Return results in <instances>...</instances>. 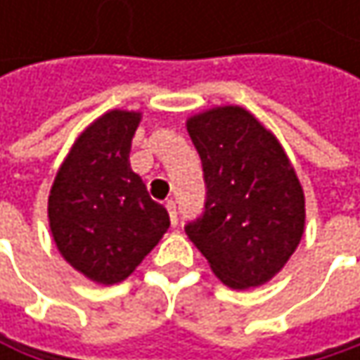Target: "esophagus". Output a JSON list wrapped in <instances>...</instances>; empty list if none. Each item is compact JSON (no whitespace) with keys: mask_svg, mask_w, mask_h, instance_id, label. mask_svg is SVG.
Instances as JSON below:
<instances>
[{"mask_svg":"<svg viewBox=\"0 0 360 360\" xmlns=\"http://www.w3.org/2000/svg\"><path fill=\"white\" fill-rule=\"evenodd\" d=\"M167 210H169L171 223H173V225H177V223H179V219H177V204H175L173 200H169V202H167Z\"/></svg>","mask_w":360,"mask_h":360,"instance_id":"obj_1","label":"esophagus"}]
</instances>
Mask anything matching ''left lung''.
Here are the masks:
<instances>
[{"mask_svg": "<svg viewBox=\"0 0 360 360\" xmlns=\"http://www.w3.org/2000/svg\"><path fill=\"white\" fill-rule=\"evenodd\" d=\"M202 158L204 214L185 227L212 273L233 290L271 281L296 252L307 221L304 189L279 139L242 106L187 118Z\"/></svg>", "mask_w": 360, "mask_h": 360, "instance_id": "8db88e82", "label": "left lung"}]
</instances>
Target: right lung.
Wrapping results in <instances>:
<instances>
[{
    "label": "right lung",
    "instance_id": "1",
    "mask_svg": "<svg viewBox=\"0 0 360 360\" xmlns=\"http://www.w3.org/2000/svg\"><path fill=\"white\" fill-rule=\"evenodd\" d=\"M139 110H108L75 139L47 198V221L62 258L94 283L124 281L167 233L171 221L139 175L131 141Z\"/></svg>",
    "mask_w": 360,
    "mask_h": 360
}]
</instances>
